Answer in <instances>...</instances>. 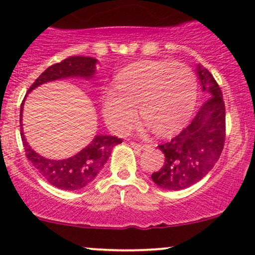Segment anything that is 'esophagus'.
Listing matches in <instances>:
<instances>
[{
    "mask_svg": "<svg viewBox=\"0 0 255 255\" xmlns=\"http://www.w3.org/2000/svg\"><path fill=\"white\" fill-rule=\"evenodd\" d=\"M131 147H133L135 149H138V150H144L147 148H149L148 144H144V143H136V142H131Z\"/></svg>",
    "mask_w": 255,
    "mask_h": 255,
    "instance_id": "obj_1",
    "label": "esophagus"
}]
</instances>
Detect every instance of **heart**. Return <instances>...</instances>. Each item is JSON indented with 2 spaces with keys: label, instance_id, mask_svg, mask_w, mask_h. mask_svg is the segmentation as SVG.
<instances>
[{
  "label": "heart",
  "instance_id": "b5f03b06",
  "mask_svg": "<svg viewBox=\"0 0 255 255\" xmlns=\"http://www.w3.org/2000/svg\"><path fill=\"white\" fill-rule=\"evenodd\" d=\"M116 89L103 92L102 112L117 133H127L137 124L139 108L157 135H172L188 122L196 106V75L180 63H136L117 76Z\"/></svg>",
  "mask_w": 255,
  "mask_h": 255
}]
</instances>
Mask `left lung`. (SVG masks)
I'll list each match as a JSON object with an SVG mask.
<instances>
[{
    "label": "left lung",
    "mask_w": 255,
    "mask_h": 255,
    "mask_svg": "<svg viewBox=\"0 0 255 255\" xmlns=\"http://www.w3.org/2000/svg\"><path fill=\"white\" fill-rule=\"evenodd\" d=\"M197 73L207 101L187 128L158 146L165 163L153 172L152 180L164 190H185L203 179L220 158L225 143V103L220 87L209 70L199 64Z\"/></svg>",
    "instance_id": "1"
}]
</instances>
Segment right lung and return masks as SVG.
Listing matches in <instances>:
<instances>
[{"mask_svg": "<svg viewBox=\"0 0 255 255\" xmlns=\"http://www.w3.org/2000/svg\"><path fill=\"white\" fill-rule=\"evenodd\" d=\"M96 63H97V59L92 57L74 56L63 59L62 62L48 67L35 80V83L30 86L28 92L32 91L35 87L40 85L48 83V81L59 80V79L73 78V76L91 79L96 72ZM21 112H23V103L20 106V136L23 139L26 158L31 161L32 165L36 168V170L46 181L61 190H80L92 182V180L102 170L108 158L111 157L114 147L123 142L122 138H118L116 136L97 135L89 146L85 147L74 157L62 160L47 159L32 150L26 142L23 133V128H21L23 127Z\"/></svg>", "mask_w": 255, "mask_h": 255, "instance_id": "obj_1", "label": "right lung"}]
</instances>
